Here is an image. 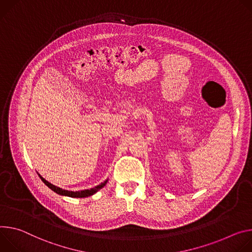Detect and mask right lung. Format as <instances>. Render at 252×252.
<instances>
[{
  "label": "right lung",
  "instance_id": "add662e5",
  "mask_svg": "<svg viewBox=\"0 0 252 252\" xmlns=\"http://www.w3.org/2000/svg\"><path fill=\"white\" fill-rule=\"evenodd\" d=\"M39 177L41 178V180L50 188L52 189L54 192L58 193L60 195H65V196H70V197H76V198H83V197H88V196H91V195H93L94 193H96L98 190H100L102 187L105 186V184L107 183V180L103 183H101L100 185L94 187V188H91V189H87V190H82V191H69V190H65V189H62L60 187H57L55 186L53 184H51L50 182H48L46 179H44L40 174H39Z\"/></svg>",
  "mask_w": 252,
  "mask_h": 252
}]
</instances>
